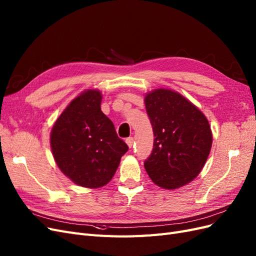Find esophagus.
Returning <instances> with one entry per match:
<instances>
[{
    "label": "esophagus",
    "instance_id": "obj_1",
    "mask_svg": "<svg viewBox=\"0 0 256 256\" xmlns=\"http://www.w3.org/2000/svg\"><path fill=\"white\" fill-rule=\"evenodd\" d=\"M126 143H127V145L131 148V147H132L134 144V138H126Z\"/></svg>",
    "mask_w": 256,
    "mask_h": 256
}]
</instances>
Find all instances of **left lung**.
<instances>
[{
  "instance_id": "left-lung-1",
  "label": "left lung",
  "mask_w": 256,
  "mask_h": 256,
  "mask_svg": "<svg viewBox=\"0 0 256 256\" xmlns=\"http://www.w3.org/2000/svg\"><path fill=\"white\" fill-rule=\"evenodd\" d=\"M154 131V148L144 166L150 180L173 190L189 184L202 171L212 144L206 116L187 98L171 90L145 96Z\"/></svg>"
}]
</instances>
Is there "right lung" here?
<instances>
[{"label":"right lung","instance_id":"add662e5","mask_svg":"<svg viewBox=\"0 0 256 256\" xmlns=\"http://www.w3.org/2000/svg\"><path fill=\"white\" fill-rule=\"evenodd\" d=\"M102 99L97 90L81 92L60 115L50 134L58 166L85 188H100L109 182L128 150L111 120L102 113Z\"/></svg>","mask_w":256,"mask_h":256}]
</instances>
